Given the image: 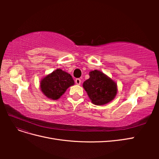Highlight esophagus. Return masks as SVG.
Listing matches in <instances>:
<instances>
[{
	"instance_id": "34e87169",
	"label": "esophagus",
	"mask_w": 159,
	"mask_h": 159,
	"mask_svg": "<svg viewBox=\"0 0 159 159\" xmlns=\"http://www.w3.org/2000/svg\"><path fill=\"white\" fill-rule=\"evenodd\" d=\"M75 84H76L77 85H80V84H81V80H80V78L75 79Z\"/></svg>"
}]
</instances>
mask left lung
<instances>
[{
    "mask_svg": "<svg viewBox=\"0 0 159 159\" xmlns=\"http://www.w3.org/2000/svg\"><path fill=\"white\" fill-rule=\"evenodd\" d=\"M83 87L94 105H103L112 101L117 92V84L103 72L95 70L89 72V78Z\"/></svg>",
    "mask_w": 159,
    "mask_h": 159,
    "instance_id": "left-lung-1",
    "label": "left lung"
}]
</instances>
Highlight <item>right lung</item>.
Here are the masks:
<instances>
[{
	"mask_svg": "<svg viewBox=\"0 0 159 159\" xmlns=\"http://www.w3.org/2000/svg\"><path fill=\"white\" fill-rule=\"evenodd\" d=\"M73 85L74 81L70 74L61 69H57L41 80L40 89L48 98L56 100Z\"/></svg>",
	"mask_w": 159,
	"mask_h": 159,
	"instance_id": "1",
	"label": "right lung"
}]
</instances>
